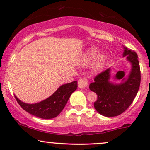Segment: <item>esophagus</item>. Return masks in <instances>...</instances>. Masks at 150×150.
<instances>
[{
  "mask_svg": "<svg viewBox=\"0 0 150 150\" xmlns=\"http://www.w3.org/2000/svg\"><path fill=\"white\" fill-rule=\"evenodd\" d=\"M77 84H78V87H80L81 89H84L87 87V86L89 85V82L86 78H81L78 80Z\"/></svg>",
  "mask_w": 150,
  "mask_h": 150,
  "instance_id": "esophagus-1",
  "label": "esophagus"
}]
</instances>
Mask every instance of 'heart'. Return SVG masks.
Instances as JSON below:
<instances>
[{"label": "heart", "mask_w": 150, "mask_h": 150, "mask_svg": "<svg viewBox=\"0 0 150 150\" xmlns=\"http://www.w3.org/2000/svg\"><path fill=\"white\" fill-rule=\"evenodd\" d=\"M99 50L97 48L92 47L88 50L87 53H85L84 56L83 61L85 63H88L94 59L99 54ZM106 56L104 54H101L98 56L96 61H94V64H93V70L94 72H101L104 68L105 63H106Z\"/></svg>", "instance_id": "heart-1"}]
</instances>
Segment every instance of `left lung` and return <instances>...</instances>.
Instances as JSON below:
<instances>
[{"label":"left lung","mask_w":150,"mask_h":150,"mask_svg":"<svg viewBox=\"0 0 150 150\" xmlns=\"http://www.w3.org/2000/svg\"><path fill=\"white\" fill-rule=\"evenodd\" d=\"M123 56L132 65L128 80L120 84L110 82L111 71L108 68L94 77V82L89 85V89L97 94L94 106L102 116L113 117L123 113L135 99L140 85L141 74L137 55L131 49L124 48Z\"/></svg>","instance_id":"1"}]
</instances>
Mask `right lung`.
Wrapping results in <instances>:
<instances>
[{
	"label": "right lung",
	"instance_id": "add662e5",
	"mask_svg": "<svg viewBox=\"0 0 150 150\" xmlns=\"http://www.w3.org/2000/svg\"><path fill=\"white\" fill-rule=\"evenodd\" d=\"M77 88V82H70L61 86L51 97L37 104H26L15 96L20 106L27 112L44 119L56 117L65 107L67 101L74 91Z\"/></svg>",
	"mask_w": 150,
	"mask_h": 150
}]
</instances>
